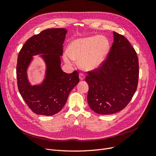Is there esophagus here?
Segmentation results:
<instances>
[{
    "instance_id": "esophagus-1",
    "label": "esophagus",
    "mask_w": 156,
    "mask_h": 156,
    "mask_svg": "<svg viewBox=\"0 0 156 156\" xmlns=\"http://www.w3.org/2000/svg\"><path fill=\"white\" fill-rule=\"evenodd\" d=\"M79 79L80 80H81V81H83V80H84V79H85V75L81 73H79Z\"/></svg>"
}]
</instances>
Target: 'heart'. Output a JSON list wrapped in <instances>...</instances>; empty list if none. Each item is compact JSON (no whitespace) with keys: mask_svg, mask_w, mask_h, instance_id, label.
<instances>
[{"mask_svg":"<svg viewBox=\"0 0 156 156\" xmlns=\"http://www.w3.org/2000/svg\"><path fill=\"white\" fill-rule=\"evenodd\" d=\"M110 49V42L104 36H93L75 40L70 44L69 51L64 54L65 62L74 66L75 60L84 70L96 69L104 62Z\"/></svg>","mask_w":156,"mask_h":156,"instance_id":"b5f03b06","label":"heart"}]
</instances>
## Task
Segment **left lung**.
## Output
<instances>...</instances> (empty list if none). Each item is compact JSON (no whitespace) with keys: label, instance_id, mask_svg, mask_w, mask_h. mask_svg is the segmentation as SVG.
Listing matches in <instances>:
<instances>
[{"label":"left lung","instance_id":"1","mask_svg":"<svg viewBox=\"0 0 156 156\" xmlns=\"http://www.w3.org/2000/svg\"><path fill=\"white\" fill-rule=\"evenodd\" d=\"M114 42L107 59L98 68L88 72L89 107L100 115L122 111L136 92L139 79V60L126 37L113 32Z\"/></svg>","mask_w":156,"mask_h":156}]
</instances>
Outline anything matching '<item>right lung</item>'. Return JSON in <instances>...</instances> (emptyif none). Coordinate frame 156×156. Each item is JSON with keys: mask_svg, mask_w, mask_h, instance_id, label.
<instances>
[{"mask_svg": "<svg viewBox=\"0 0 156 156\" xmlns=\"http://www.w3.org/2000/svg\"><path fill=\"white\" fill-rule=\"evenodd\" d=\"M66 33L65 29L44 30L30 37L19 53L16 68L19 91L27 105L37 115L52 116L58 113L79 82L77 71L68 74L60 68ZM37 54L46 63V75L41 84L31 86L27 69L33 56Z\"/></svg>", "mask_w": 156, "mask_h": 156, "instance_id": "right-lung-1", "label": "right lung"}]
</instances>
